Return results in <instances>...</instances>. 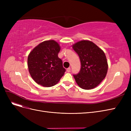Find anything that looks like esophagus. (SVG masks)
Returning a JSON list of instances; mask_svg holds the SVG:
<instances>
[{
  "label": "esophagus",
  "mask_w": 131,
  "mask_h": 131,
  "mask_svg": "<svg viewBox=\"0 0 131 131\" xmlns=\"http://www.w3.org/2000/svg\"><path fill=\"white\" fill-rule=\"evenodd\" d=\"M67 72H68V73H69V72H70V67H69L68 68H67Z\"/></svg>",
  "instance_id": "34e87169"
}]
</instances>
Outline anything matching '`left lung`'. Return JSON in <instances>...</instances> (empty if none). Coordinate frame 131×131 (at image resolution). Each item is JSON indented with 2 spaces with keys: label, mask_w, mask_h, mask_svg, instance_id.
Returning <instances> with one entry per match:
<instances>
[{
  "label": "left lung",
  "mask_w": 131,
  "mask_h": 131,
  "mask_svg": "<svg viewBox=\"0 0 131 131\" xmlns=\"http://www.w3.org/2000/svg\"><path fill=\"white\" fill-rule=\"evenodd\" d=\"M79 55L81 68L73 77L77 84L82 89L90 90L97 87L104 80L108 66L104 52L89 40H82L73 45Z\"/></svg>",
  "instance_id": "8db88e82"
}]
</instances>
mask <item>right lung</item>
Returning <instances> with one entry per match:
<instances>
[{"instance_id":"obj_1","label":"right lung","mask_w":131,"mask_h":131,"mask_svg":"<svg viewBox=\"0 0 131 131\" xmlns=\"http://www.w3.org/2000/svg\"><path fill=\"white\" fill-rule=\"evenodd\" d=\"M60 46L54 40L43 41L31 51L28 57V67L31 78L42 86H53L64 75L62 59L58 57Z\"/></svg>"}]
</instances>
